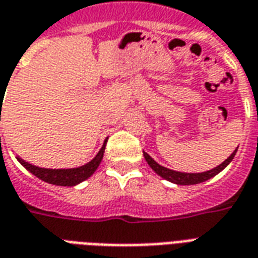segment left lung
<instances>
[{
	"label": "left lung",
	"instance_id": "1",
	"mask_svg": "<svg viewBox=\"0 0 258 258\" xmlns=\"http://www.w3.org/2000/svg\"><path fill=\"white\" fill-rule=\"evenodd\" d=\"M238 151V149H236ZM236 151L233 152L231 156L228 157L227 160L224 163H221L218 167L213 168L210 171H206V173H199V174H189V173H178V171H173V170H170V168H166L160 166V164H157L153 159H152L148 153L144 152V156H145V160L148 162V164L151 166V168L155 171L156 174H159L162 178L167 179L170 182H174V184H178V185H195V184H200V182H205L207 179L213 178L214 175L222 171L224 168L227 167L229 163L232 162L233 156H235V153Z\"/></svg>",
	"mask_w": 258,
	"mask_h": 258
}]
</instances>
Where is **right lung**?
Listing matches in <instances>:
<instances>
[{
    "mask_svg": "<svg viewBox=\"0 0 258 258\" xmlns=\"http://www.w3.org/2000/svg\"><path fill=\"white\" fill-rule=\"evenodd\" d=\"M105 146H106V141L102 146V149L98 152L96 155L90 163H87L84 166H81L79 168H69V170H51V168H41L36 167L30 163L25 162L18 157V160L20 164L26 167L30 173H33L36 177H38L42 181H45L48 184L52 185H59V186H73L80 182H83L84 179L91 177L92 174L95 173V170L98 166L101 164L102 157H103V152H105Z\"/></svg>",
    "mask_w": 258,
    "mask_h": 258,
    "instance_id": "obj_1",
    "label": "right lung"
}]
</instances>
